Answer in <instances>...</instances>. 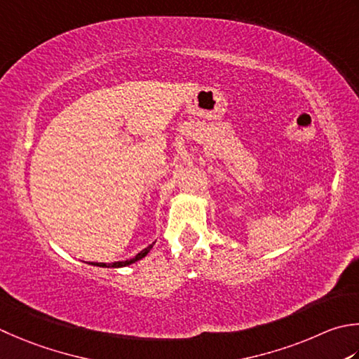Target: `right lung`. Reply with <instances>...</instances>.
Instances as JSON below:
<instances>
[{"instance_id":"obj_1","label":"right lung","mask_w":359,"mask_h":359,"mask_svg":"<svg viewBox=\"0 0 359 359\" xmlns=\"http://www.w3.org/2000/svg\"><path fill=\"white\" fill-rule=\"evenodd\" d=\"M154 244H156V241H154L152 244L147 245V248H146V249H143L142 252H138V254H137L135 257H133V258H130V259H126V262H115V263H97V262H88V264H91V266H97V268H126V266H130V264H133V263H137L138 259L144 258L147 254H149L151 249L154 248Z\"/></svg>"}]
</instances>
